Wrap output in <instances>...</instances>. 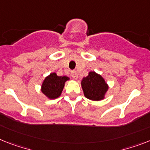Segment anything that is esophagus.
Segmentation results:
<instances>
[{
    "mask_svg": "<svg viewBox=\"0 0 150 150\" xmlns=\"http://www.w3.org/2000/svg\"><path fill=\"white\" fill-rule=\"evenodd\" d=\"M71 77H72L74 79H78V74L77 72H76V71H71Z\"/></svg>",
    "mask_w": 150,
    "mask_h": 150,
    "instance_id": "34e87169",
    "label": "esophagus"
}]
</instances>
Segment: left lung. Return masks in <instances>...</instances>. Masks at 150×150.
I'll list each match as a JSON object with an SVG mask.
<instances>
[{"mask_svg":"<svg viewBox=\"0 0 150 150\" xmlns=\"http://www.w3.org/2000/svg\"><path fill=\"white\" fill-rule=\"evenodd\" d=\"M81 87L85 96L92 100H102L108 89L104 79L94 71H91L87 77L83 78Z\"/></svg>","mask_w":150,"mask_h":150,"instance_id":"obj_1","label":"left lung"}]
</instances>
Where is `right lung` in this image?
<instances>
[{
	"instance_id": "add662e5",
	"label": "right lung",
	"mask_w": 150,
	"mask_h": 150,
	"mask_svg": "<svg viewBox=\"0 0 150 150\" xmlns=\"http://www.w3.org/2000/svg\"><path fill=\"white\" fill-rule=\"evenodd\" d=\"M69 80L66 76H58L52 73L44 80L42 85V92L50 99H55L60 96L63 90L65 82Z\"/></svg>"
}]
</instances>
